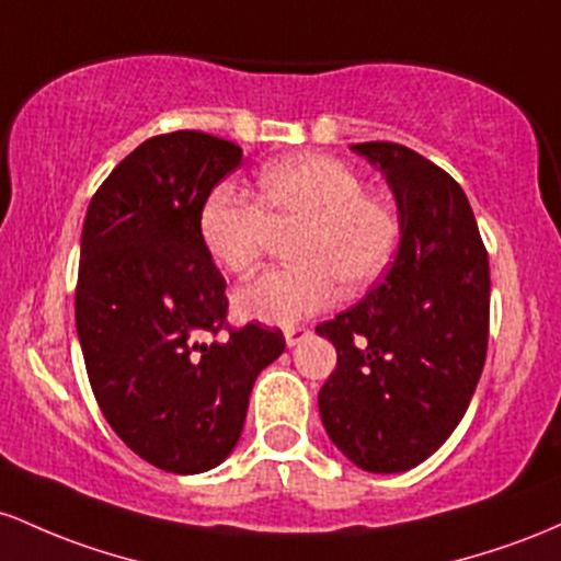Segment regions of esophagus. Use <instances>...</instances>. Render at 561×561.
Instances as JSON below:
<instances>
[{
	"label": "esophagus",
	"mask_w": 561,
	"mask_h": 561,
	"mask_svg": "<svg viewBox=\"0 0 561 561\" xmlns=\"http://www.w3.org/2000/svg\"><path fill=\"white\" fill-rule=\"evenodd\" d=\"M307 336H310V329H305V325H291V329H286V344H288V347H297V344L305 342Z\"/></svg>",
	"instance_id": "esophagus-1"
}]
</instances>
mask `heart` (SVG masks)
I'll list each match as a JSON object with an SVG mask.
<instances>
[{"instance_id": "obj_1", "label": "heart", "mask_w": 561, "mask_h": 561, "mask_svg": "<svg viewBox=\"0 0 561 561\" xmlns=\"http://www.w3.org/2000/svg\"><path fill=\"white\" fill-rule=\"evenodd\" d=\"M288 230V260L238 288L232 307L243 320L291 325L344 294L368 288L398 243V219L363 193L355 172L331 156L305 153L270 163L256 178V201L219 185L201 206V243L219 270L249 275L260 264L267 230Z\"/></svg>"}]
</instances>
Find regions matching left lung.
<instances>
[{
	"label": "left lung",
	"instance_id": "8db88e82",
	"mask_svg": "<svg viewBox=\"0 0 561 561\" xmlns=\"http://www.w3.org/2000/svg\"><path fill=\"white\" fill-rule=\"evenodd\" d=\"M350 150L387 178L400 249L379 286L314 329L336 347L318 405L355 467L394 474L426 461L467 413L488 352V251L448 172L398 142Z\"/></svg>",
	"mask_w": 561,
	"mask_h": 561
}]
</instances>
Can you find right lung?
I'll list each match as a JSON object with an SVG mask.
<instances>
[{"instance_id": "add662e5", "label": "right lung", "mask_w": 561, "mask_h": 561, "mask_svg": "<svg viewBox=\"0 0 561 561\" xmlns=\"http://www.w3.org/2000/svg\"><path fill=\"white\" fill-rule=\"evenodd\" d=\"M241 159L204 131L150 137L100 185L81 230L77 333L94 400L137 456L174 474L230 456L256 376L286 347L260 323L196 339L228 314L201 206Z\"/></svg>"}]
</instances>
